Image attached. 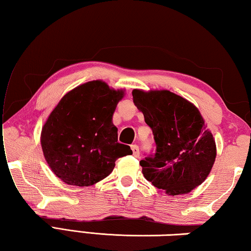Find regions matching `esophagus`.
I'll return each mask as SVG.
<instances>
[{
  "mask_svg": "<svg viewBox=\"0 0 251 251\" xmlns=\"http://www.w3.org/2000/svg\"><path fill=\"white\" fill-rule=\"evenodd\" d=\"M130 148H131V151H133V155L135 157H139V148H138V146L137 145H131Z\"/></svg>",
  "mask_w": 251,
  "mask_h": 251,
  "instance_id": "34e87169",
  "label": "esophagus"
}]
</instances>
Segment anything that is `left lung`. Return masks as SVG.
<instances>
[{"mask_svg": "<svg viewBox=\"0 0 251 251\" xmlns=\"http://www.w3.org/2000/svg\"><path fill=\"white\" fill-rule=\"evenodd\" d=\"M131 94L156 143L155 155L139 163L144 177L169 196L190 193L205 181L217 155L201 112L167 90H133Z\"/></svg>", "mask_w": 251, "mask_h": 251, "instance_id": "1", "label": "left lung"}]
</instances>
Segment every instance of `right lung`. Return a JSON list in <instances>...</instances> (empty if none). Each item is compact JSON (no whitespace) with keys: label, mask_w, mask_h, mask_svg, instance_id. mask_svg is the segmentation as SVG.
Instances as JSON below:
<instances>
[{"label":"right lung","mask_w":251,"mask_h":251,"mask_svg":"<svg viewBox=\"0 0 251 251\" xmlns=\"http://www.w3.org/2000/svg\"><path fill=\"white\" fill-rule=\"evenodd\" d=\"M125 90L91 80L67 92L50 112L41 131L46 163L67 185L87 187L113 172L120 157L133 154L117 142L113 114Z\"/></svg>","instance_id":"right-lung-1"}]
</instances>
